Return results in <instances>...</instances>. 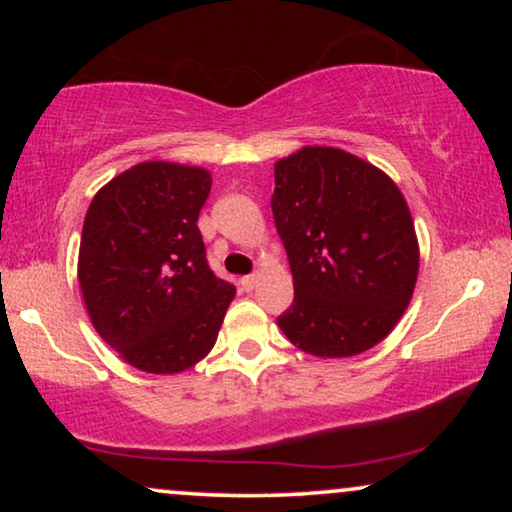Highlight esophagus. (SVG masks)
<instances>
[{
    "label": "esophagus",
    "instance_id": "obj_1",
    "mask_svg": "<svg viewBox=\"0 0 512 512\" xmlns=\"http://www.w3.org/2000/svg\"><path fill=\"white\" fill-rule=\"evenodd\" d=\"M256 282H258V275H247V277L240 279V284H242L244 291H254Z\"/></svg>",
    "mask_w": 512,
    "mask_h": 512
}]
</instances>
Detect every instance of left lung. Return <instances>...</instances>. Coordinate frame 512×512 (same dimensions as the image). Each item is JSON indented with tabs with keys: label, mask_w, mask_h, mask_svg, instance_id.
I'll list each match as a JSON object with an SVG mask.
<instances>
[{
	"label": "left lung",
	"mask_w": 512,
	"mask_h": 512,
	"mask_svg": "<svg viewBox=\"0 0 512 512\" xmlns=\"http://www.w3.org/2000/svg\"><path fill=\"white\" fill-rule=\"evenodd\" d=\"M272 216L293 275L277 324L314 356H354L387 338L419 270L410 209L387 174L331 146L275 165Z\"/></svg>",
	"instance_id": "obj_1"
}]
</instances>
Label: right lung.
<instances>
[{"instance_id": "add662e5", "label": "right lung", "mask_w": 512, "mask_h": 512, "mask_svg": "<svg viewBox=\"0 0 512 512\" xmlns=\"http://www.w3.org/2000/svg\"><path fill=\"white\" fill-rule=\"evenodd\" d=\"M212 177L188 165L139 163L90 202L79 282L109 347L146 373H181L214 347L235 286L207 263L198 216Z\"/></svg>"}]
</instances>
